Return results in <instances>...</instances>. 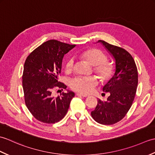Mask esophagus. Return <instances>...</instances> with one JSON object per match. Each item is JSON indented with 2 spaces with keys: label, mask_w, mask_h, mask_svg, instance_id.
<instances>
[{
  "label": "esophagus",
  "mask_w": 155,
  "mask_h": 155,
  "mask_svg": "<svg viewBox=\"0 0 155 155\" xmlns=\"http://www.w3.org/2000/svg\"><path fill=\"white\" fill-rule=\"evenodd\" d=\"M76 94H77V96H80V97H88L87 94H84L83 93H77Z\"/></svg>",
  "instance_id": "1"
}]
</instances>
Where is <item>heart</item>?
Segmentation results:
<instances>
[{"instance_id":"b5f03b06","label":"heart","mask_w":155,"mask_h":155,"mask_svg":"<svg viewBox=\"0 0 155 155\" xmlns=\"http://www.w3.org/2000/svg\"><path fill=\"white\" fill-rule=\"evenodd\" d=\"M80 55L94 66V71L100 79L107 81L113 77L114 68L109 62H106L107 57L103 52L95 48H91L82 51ZM74 58L69 57L65 62L64 68L66 72H71L74 68ZM98 84V79L94 76L91 77H77L70 82V87L77 92L88 94L93 90Z\"/></svg>"}]
</instances>
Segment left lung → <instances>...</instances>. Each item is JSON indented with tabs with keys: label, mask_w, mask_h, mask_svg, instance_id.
Segmentation results:
<instances>
[{
	"label": "left lung",
	"mask_w": 155,
	"mask_h": 155,
	"mask_svg": "<svg viewBox=\"0 0 155 155\" xmlns=\"http://www.w3.org/2000/svg\"><path fill=\"white\" fill-rule=\"evenodd\" d=\"M115 60L113 77L103 91L109 93L107 101L98 100L91 116L98 123L110 125L121 120L127 114L135 97L138 84L137 68L132 56L125 49L99 40Z\"/></svg>",
	"instance_id": "left-lung-1"
}]
</instances>
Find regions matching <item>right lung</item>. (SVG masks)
Listing matches in <instances>:
<instances>
[{
	"instance_id": "obj_1",
	"label": "right lung",
	"mask_w": 155,
	"mask_h": 155,
	"mask_svg": "<svg viewBox=\"0 0 155 155\" xmlns=\"http://www.w3.org/2000/svg\"><path fill=\"white\" fill-rule=\"evenodd\" d=\"M75 45L57 40L45 42L26 59L22 74V87L26 106L36 119L47 124L60 121L67 114L74 93L68 91L54 98V88H67L58 81L64 55Z\"/></svg>"
}]
</instances>
